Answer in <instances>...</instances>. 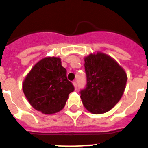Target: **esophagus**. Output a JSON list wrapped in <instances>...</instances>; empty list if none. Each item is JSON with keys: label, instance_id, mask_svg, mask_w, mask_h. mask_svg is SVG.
Segmentation results:
<instances>
[{"label": "esophagus", "instance_id": "obj_1", "mask_svg": "<svg viewBox=\"0 0 148 148\" xmlns=\"http://www.w3.org/2000/svg\"><path fill=\"white\" fill-rule=\"evenodd\" d=\"M73 85H74V87H75V89L76 90L77 89V82H75V81H74V82H73Z\"/></svg>", "mask_w": 148, "mask_h": 148}]
</instances>
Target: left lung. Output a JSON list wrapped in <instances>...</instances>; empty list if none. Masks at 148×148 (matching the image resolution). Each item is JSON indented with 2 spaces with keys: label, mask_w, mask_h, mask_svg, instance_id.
<instances>
[{
  "label": "left lung",
  "mask_w": 148,
  "mask_h": 148,
  "mask_svg": "<svg viewBox=\"0 0 148 148\" xmlns=\"http://www.w3.org/2000/svg\"><path fill=\"white\" fill-rule=\"evenodd\" d=\"M87 84L81 90L84 108L93 114L110 110L121 99L127 77L113 58L102 53L90 54L84 58Z\"/></svg>",
  "instance_id": "1"
}]
</instances>
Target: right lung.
I'll return each instance as SVG.
<instances>
[{"mask_svg": "<svg viewBox=\"0 0 148 148\" xmlns=\"http://www.w3.org/2000/svg\"><path fill=\"white\" fill-rule=\"evenodd\" d=\"M61 58L46 57L32 68L23 82V91L29 104L44 114L64 108L74 86L67 80Z\"/></svg>", "mask_w": 148, "mask_h": 148, "instance_id": "obj_1", "label": "right lung"}]
</instances>
